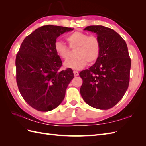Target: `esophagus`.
<instances>
[{"instance_id": "1", "label": "esophagus", "mask_w": 146, "mask_h": 146, "mask_svg": "<svg viewBox=\"0 0 146 146\" xmlns=\"http://www.w3.org/2000/svg\"><path fill=\"white\" fill-rule=\"evenodd\" d=\"M73 73H74V75H75V76H78V75H79V73H78V71H76V70L73 71Z\"/></svg>"}]
</instances>
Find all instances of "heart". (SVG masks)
Instances as JSON below:
<instances>
[{
    "label": "heart",
    "mask_w": 146,
    "mask_h": 146,
    "mask_svg": "<svg viewBox=\"0 0 146 146\" xmlns=\"http://www.w3.org/2000/svg\"><path fill=\"white\" fill-rule=\"evenodd\" d=\"M66 41L71 48H76V58L69 59L64 62V66L72 70H81L88 61L93 63L97 60L100 51V44L98 39L94 36L75 31L66 37ZM56 54L61 59L66 60L69 57V49L63 42L57 41L54 44Z\"/></svg>",
    "instance_id": "obj_1"
}]
</instances>
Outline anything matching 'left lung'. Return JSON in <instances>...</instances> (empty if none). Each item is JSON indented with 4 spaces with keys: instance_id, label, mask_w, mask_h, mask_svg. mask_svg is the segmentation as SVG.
Returning a JSON list of instances; mask_svg holds the SVG:
<instances>
[{
    "instance_id": "1",
    "label": "left lung",
    "mask_w": 146,
    "mask_h": 146,
    "mask_svg": "<svg viewBox=\"0 0 146 146\" xmlns=\"http://www.w3.org/2000/svg\"><path fill=\"white\" fill-rule=\"evenodd\" d=\"M84 30L96 33L100 51L95 64L80 73L83 80L80 94L90 106L109 109L128 88L131 61L127 46L119 34L108 27L90 26Z\"/></svg>"
}]
</instances>
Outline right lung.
<instances>
[{
    "instance_id": "1",
    "label": "right lung",
    "mask_w": 146,
    "mask_h": 146,
    "mask_svg": "<svg viewBox=\"0 0 146 146\" xmlns=\"http://www.w3.org/2000/svg\"><path fill=\"white\" fill-rule=\"evenodd\" d=\"M73 28L47 25L24 39L15 58L16 81L22 97L35 109H54L65 97L74 78L73 70L59 71L62 61L54 49L56 39Z\"/></svg>"
}]
</instances>
